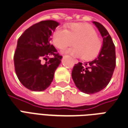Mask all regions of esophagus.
<instances>
[{
  "instance_id": "esophagus-1",
  "label": "esophagus",
  "mask_w": 128,
  "mask_h": 128,
  "mask_svg": "<svg viewBox=\"0 0 128 128\" xmlns=\"http://www.w3.org/2000/svg\"><path fill=\"white\" fill-rule=\"evenodd\" d=\"M72 60H73V62H74L75 64H78V60H76V59H75V58H72Z\"/></svg>"
}]
</instances>
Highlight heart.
<instances>
[{"instance_id": "obj_1", "label": "heart", "mask_w": 128, "mask_h": 128, "mask_svg": "<svg viewBox=\"0 0 128 128\" xmlns=\"http://www.w3.org/2000/svg\"><path fill=\"white\" fill-rule=\"evenodd\" d=\"M73 41L75 46L65 53L82 57L86 60L94 58L102 49V40L96 36L95 29L87 24L73 23L68 29L58 27L53 32L52 42L59 49L66 48L72 44Z\"/></svg>"}]
</instances>
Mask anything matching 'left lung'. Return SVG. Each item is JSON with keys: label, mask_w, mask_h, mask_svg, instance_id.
I'll list each match as a JSON object with an SVG mask.
<instances>
[{"label": "left lung", "mask_w": 128, "mask_h": 128, "mask_svg": "<svg viewBox=\"0 0 128 128\" xmlns=\"http://www.w3.org/2000/svg\"><path fill=\"white\" fill-rule=\"evenodd\" d=\"M103 38L102 49L94 60L75 64L72 78L75 86L86 94H94L106 88L110 82L116 66L115 46L109 33L102 24L92 22Z\"/></svg>", "instance_id": "8db88e82"}]
</instances>
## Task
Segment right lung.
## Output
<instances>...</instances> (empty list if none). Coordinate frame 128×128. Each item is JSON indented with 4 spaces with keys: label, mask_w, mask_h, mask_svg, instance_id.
Segmentation results:
<instances>
[{
    "label": "right lung",
    "mask_w": 128,
    "mask_h": 128,
    "mask_svg": "<svg viewBox=\"0 0 128 128\" xmlns=\"http://www.w3.org/2000/svg\"><path fill=\"white\" fill-rule=\"evenodd\" d=\"M59 24L51 20L41 21L25 30L18 39L14 58L16 73L20 83L32 91L47 88L61 62L62 56L51 44L52 33ZM46 57L49 61L42 64L41 60Z\"/></svg>",
    "instance_id": "1"
}]
</instances>
